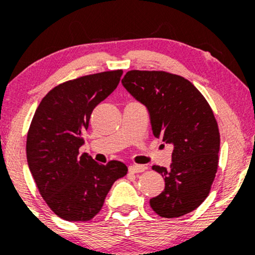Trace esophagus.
Listing matches in <instances>:
<instances>
[{
	"label": "esophagus",
	"instance_id": "1",
	"mask_svg": "<svg viewBox=\"0 0 255 255\" xmlns=\"http://www.w3.org/2000/svg\"><path fill=\"white\" fill-rule=\"evenodd\" d=\"M128 170H129V172H133V174H137V172H144L146 170V166L134 164L130 165L129 168H128Z\"/></svg>",
	"mask_w": 255,
	"mask_h": 255
}]
</instances>
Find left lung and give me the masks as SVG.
<instances>
[{
  "label": "left lung",
  "instance_id": "left-lung-1",
  "mask_svg": "<svg viewBox=\"0 0 255 255\" xmlns=\"http://www.w3.org/2000/svg\"><path fill=\"white\" fill-rule=\"evenodd\" d=\"M125 89L144 104L152 131L174 146L170 169L153 165L165 181L150 205L158 216L176 218L207 198L218 168L219 130L213 111L191 81L163 71H129Z\"/></svg>",
  "mask_w": 255,
  "mask_h": 255
}]
</instances>
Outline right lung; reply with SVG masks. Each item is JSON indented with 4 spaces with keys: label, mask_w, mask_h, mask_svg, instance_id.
I'll use <instances>...</instances> for the list:
<instances>
[{
    "label": "right lung",
    "mask_w": 255,
    "mask_h": 255,
    "mask_svg": "<svg viewBox=\"0 0 255 255\" xmlns=\"http://www.w3.org/2000/svg\"><path fill=\"white\" fill-rule=\"evenodd\" d=\"M121 69L85 75L49 91L26 141L30 171L44 201L66 221L86 222L103 207L111 186L127 174L122 162L98 164L79 154L93 109L118 87Z\"/></svg>",
    "instance_id": "1"
}]
</instances>
